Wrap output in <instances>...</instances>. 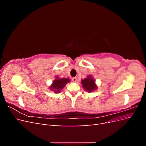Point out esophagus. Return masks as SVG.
<instances>
[{
    "mask_svg": "<svg viewBox=\"0 0 146 146\" xmlns=\"http://www.w3.org/2000/svg\"><path fill=\"white\" fill-rule=\"evenodd\" d=\"M72 80L73 82H76L77 81V77H73L72 78Z\"/></svg>",
    "mask_w": 146,
    "mask_h": 146,
    "instance_id": "esophagus-1",
    "label": "esophagus"
}]
</instances>
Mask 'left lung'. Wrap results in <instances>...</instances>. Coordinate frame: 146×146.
<instances>
[{
    "mask_svg": "<svg viewBox=\"0 0 146 146\" xmlns=\"http://www.w3.org/2000/svg\"><path fill=\"white\" fill-rule=\"evenodd\" d=\"M81 82L83 88H85V91L87 92H92L98 88L94 79L92 78L91 76H88L86 78H84V80H82Z\"/></svg>",
    "mask_w": 146,
    "mask_h": 146,
    "instance_id": "left-lung-1",
    "label": "left lung"
}]
</instances>
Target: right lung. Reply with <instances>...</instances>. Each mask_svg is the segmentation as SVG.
<instances>
[{"label": "right lung", "instance_id": "1", "mask_svg": "<svg viewBox=\"0 0 146 146\" xmlns=\"http://www.w3.org/2000/svg\"><path fill=\"white\" fill-rule=\"evenodd\" d=\"M70 82L69 78H60L58 76L56 77L55 80L53 81L51 86L49 87L50 90L54 91L55 93H58L62 90L66 84Z\"/></svg>", "mask_w": 146, "mask_h": 146}]
</instances>
